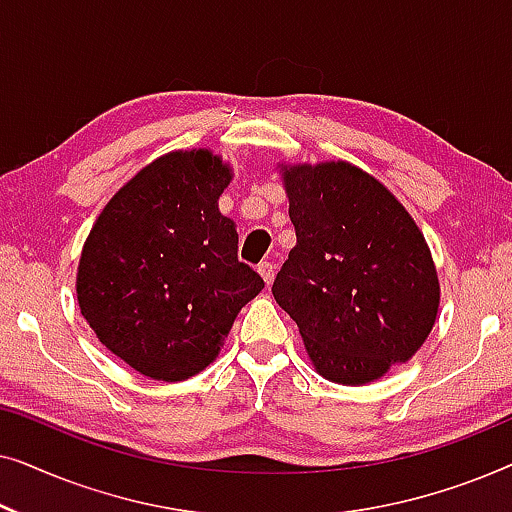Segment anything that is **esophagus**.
<instances>
[{"label":"esophagus","mask_w":512,"mask_h":512,"mask_svg":"<svg viewBox=\"0 0 512 512\" xmlns=\"http://www.w3.org/2000/svg\"><path fill=\"white\" fill-rule=\"evenodd\" d=\"M275 272H277V265L272 261H263L258 265V275L265 279V284H272V279H275Z\"/></svg>","instance_id":"1"}]
</instances>
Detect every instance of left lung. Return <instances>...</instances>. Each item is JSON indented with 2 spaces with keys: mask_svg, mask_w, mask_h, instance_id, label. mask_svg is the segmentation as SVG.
Instances as JSON below:
<instances>
[{
  "mask_svg": "<svg viewBox=\"0 0 512 512\" xmlns=\"http://www.w3.org/2000/svg\"><path fill=\"white\" fill-rule=\"evenodd\" d=\"M284 179L298 242L272 296L326 380L373 382L408 361L436 321L438 277L424 235L359 167L300 165Z\"/></svg>",
  "mask_w": 512,
  "mask_h": 512,
  "instance_id": "obj_1",
  "label": "left lung"
}]
</instances>
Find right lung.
Segmentation results:
<instances>
[{"label":"right lung","mask_w":512,"mask_h":512,"mask_svg":"<svg viewBox=\"0 0 512 512\" xmlns=\"http://www.w3.org/2000/svg\"><path fill=\"white\" fill-rule=\"evenodd\" d=\"M228 181L205 149L167 153L109 200L83 247L81 314L109 352L153 380H186L212 363L265 286L240 263L235 223L219 212Z\"/></svg>","instance_id":"right-lung-1"}]
</instances>
